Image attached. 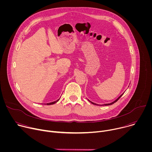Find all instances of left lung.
<instances>
[{"instance_id":"8db88e82","label":"left lung","mask_w":152,"mask_h":152,"mask_svg":"<svg viewBox=\"0 0 152 152\" xmlns=\"http://www.w3.org/2000/svg\"><path fill=\"white\" fill-rule=\"evenodd\" d=\"M122 95H123V94H121V96H120V97H118V98L117 100H115L114 102H112V103H108V104H102V105H103V106H104H104H106V105H111V104H114V103H115V102H117V100H118V99H120V97L122 96ZM89 101H90V100H89ZM90 102L91 103L94 104H96V103H93V102H91V101H90Z\"/></svg>"}]
</instances>
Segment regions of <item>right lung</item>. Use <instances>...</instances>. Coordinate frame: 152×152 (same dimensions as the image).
<instances>
[{"mask_svg": "<svg viewBox=\"0 0 152 152\" xmlns=\"http://www.w3.org/2000/svg\"><path fill=\"white\" fill-rule=\"evenodd\" d=\"M59 99L58 100H57L56 101H55V102H51V103H47L46 104H48V105H50V104H54V103H56L57 102H58V101H59Z\"/></svg>", "mask_w": 152, "mask_h": 152, "instance_id": "right-lung-1", "label": "right lung"}]
</instances>
